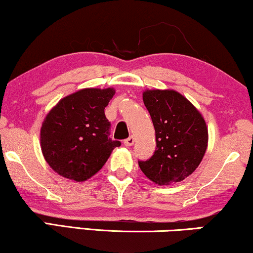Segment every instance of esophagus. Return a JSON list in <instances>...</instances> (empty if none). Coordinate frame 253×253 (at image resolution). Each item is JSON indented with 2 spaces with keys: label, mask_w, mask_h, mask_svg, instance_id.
Instances as JSON below:
<instances>
[{
  "label": "esophagus",
  "mask_w": 253,
  "mask_h": 253,
  "mask_svg": "<svg viewBox=\"0 0 253 253\" xmlns=\"http://www.w3.org/2000/svg\"><path fill=\"white\" fill-rule=\"evenodd\" d=\"M133 143H134V138L132 136H130L129 138H127V139L124 140V145H126V146H127V147L132 146Z\"/></svg>",
  "instance_id": "esophagus-1"
}]
</instances>
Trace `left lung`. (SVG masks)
Masks as SVG:
<instances>
[{
    "label": "left lung",
    "mask_w": 253,
    "mask_h": 253,
    "mask_svg": "<svg viewBox=\"0 0 253 253\" xmlns=\"http://www.w3.org/2000/svg\"><path fill=\"white\" fill-rule=\"evenodd\" d=\"M143 101L155 129L157 150L139 161L145 176L158 185L182 182L198 168L209 145L202 113L174 89H146Z\"/></svg>",
    "instance_id": "8db88e82"
}]
</instances>
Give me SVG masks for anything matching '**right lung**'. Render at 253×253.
Returning <instances> with one entry per match:
<instances>
[{"instance_id": "obj_1", "label": "right lung", "mask_w": 253, "mask_h": 253, "mask_svg": "<svg viewBox=\"0 0 253 253\" xmlns=\"http://www.w3.org/2000/svg\"><path fill=\"white\" fill-rule=\"evenodd\" d=\"M115 89L83 88L61 99L44 117L40 146L44 160L62 177L84 182L103 167L121 143L109 136L105 108Z\"/></svg>"}]
</instances>
